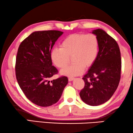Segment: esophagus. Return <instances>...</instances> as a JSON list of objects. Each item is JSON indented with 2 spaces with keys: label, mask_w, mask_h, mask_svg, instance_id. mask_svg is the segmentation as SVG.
I'll list each match as a JSON object with an SVG mask.
<instances>
[{
  "label": "esophagus",
  "mask_w": 133,
  "mask_h": 133,
  "mask_svg": "<svg viewBox=\"0 0 133 133\" xmlns=\"http://www.w3.org/2000/svg\"><path fill=\"white\" fill-rule=\"evenodd\" d=\"M75 79L74 78H69V81H73V80H74Z\"/></svg>",
  "instance_id": "obj_1"
}]
</instances>
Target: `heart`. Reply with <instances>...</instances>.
<instances>
[{"mask_svg": "<svg viewBox=\"0 0 133 133\" xmlns=\"http://www.w3.org/2000/svg\"><path fill=\"white\" fill-rule=\"evenodd\" d=\"M99 49L98 37L94 34L76 33L67 36L60 44V49L54 48L50 52V59L56 67L63 69L61 74L75 76L83 74L84 69L91 67L96 60Z\"/></svg>", "mask_w": 133, "mask_h": 133, "instance_id": "1", "label": "heart"}]
</instances>
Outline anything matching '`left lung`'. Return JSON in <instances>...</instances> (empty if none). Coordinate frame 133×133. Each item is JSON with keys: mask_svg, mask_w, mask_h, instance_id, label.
<instances>
[{"mask_svg": "<svg viewBox=\"0 0 133 133\" xmlns=\"http://www.w3.org/2000/svg\"><path fill=\"white\" fill-rule=\"evenodd\" d=\"M98 37L99 49L96 60L83 79L84 87L79 93L83 102L97 106L111 98L121 79V52L113 37L101 29L92 32Z\"/></svg>", "mask_w": 133, "mask_h": 133, "instance_id": "left-lung-1", "label": "left lung"}]
</instances>
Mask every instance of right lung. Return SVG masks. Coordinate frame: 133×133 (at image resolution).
<instances>
[{
  "mask_svg": "<svg viewBox=\"0 0 133 133\" xmlns=\"http://www.w3.org/2000/svg\"><path fill=\"white\" fill-rule=\"evenodd\" d=\"M63 34L54 30L34 32L18 47L15 66L17 81L26 97L38 106L57 103L68 83L64 76L49 81L58 72L52 66L50 52Z\"/></svg>",
  "mask_w": 133,
  "mask_h": 133,
  "instance_id": "1",
  "label": "right lung"
}]
</instances>
